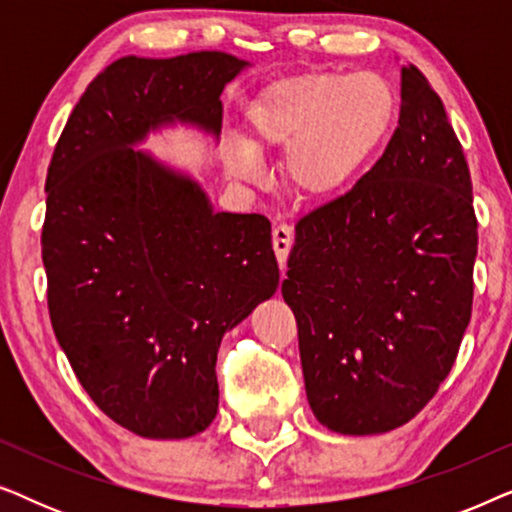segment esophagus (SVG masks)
I'll list each match as a JSON object with an SVG mask.
<instances>
[{"instance_id": "1", "label": "esophagus", "mask_w": 512, "mask_h": 512, "mask_svg": "<svg viewBox=\"0 0 512 512\" xmlns=\"http://www.w3.org/2000/svg\"><path fill=\"white\" fill-rule=\"evenodd\" d=\"M291 244H293L291 226H286V223H279V226H275V230H272V249H275V256H277L279 268H282V270L286 265V256H289V251H291Z\"/></svg>"}]
</instances>
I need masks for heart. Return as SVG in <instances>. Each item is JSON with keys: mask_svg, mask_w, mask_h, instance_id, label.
<instances>
[{"mask_svg": "<svg viewBox=\"0 0 512 512\" xmlns=\"http://www.w3.org/2000/svg\"><path fill=\"white\" fill-rule=\"evenodd\" d=\"M398 116V97L377 72H307L270 83L247 104V139H228V177L256 181L263 156L286 151L293 193L324 198L340 191L380 149Z\"/></svg>", "mask_w": 512, "mask_h": 512, "instance_id": "heart-1", "label": "heart"}]
</instances>
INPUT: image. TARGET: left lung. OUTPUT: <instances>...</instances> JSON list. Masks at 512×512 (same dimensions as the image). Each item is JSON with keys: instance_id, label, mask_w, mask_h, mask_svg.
<instances>
[{"instance_id": "obj_1", "label": "left lung", "mask_w": 512, "mask_h": 512, "mask_svg": "<svg viewBox=\"0 0 512 512\" xmlns=\"http://www.w3.org/2000/svg\"><path fill=\"white\" fill-rule=\"evenodd\" d=\"M475 254L464 149L436 90L405 65L382 158L298 221L282 282L321 424L373 436L436 396L471 321Z\"/></svg>"}]
</instances>
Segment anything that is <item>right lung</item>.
<instances>
[{
  "label": "right lung",
  "mask_w": 512,
  "mask_h": 512,
  "mask_svg": "<svg viewBox=\"0 0 512 512\" xmlns=\"http://www.w3.org/2000/svg\"><path fill=\"white\" fill-rule=\"evenodd\" d=\"M247 65L221 51L111 62L48 165L41 258L55 338L97 408L137 436L212 424L223 333L279 286L265 216L212 212L198 181L132 149L172 121L219 135V97Z\"/></svg>",
  "instance_id": "add662e5"
}]
</instances>
